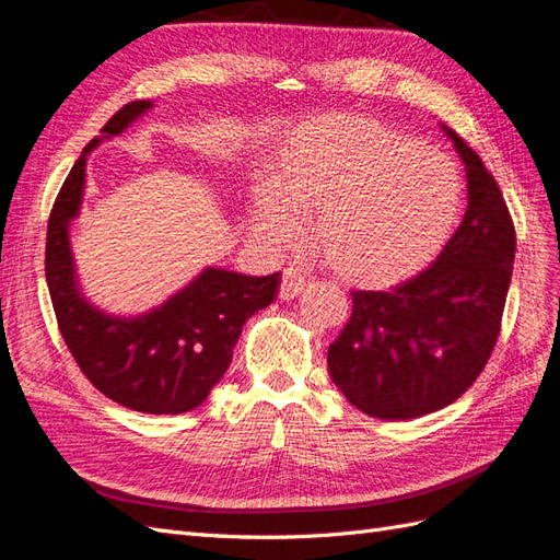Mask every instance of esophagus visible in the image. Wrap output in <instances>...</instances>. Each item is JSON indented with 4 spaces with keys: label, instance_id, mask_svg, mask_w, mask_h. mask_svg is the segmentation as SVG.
Returning a JSON list of instances; mask_svg holds the SVG:
<instances>
[{
    "label": "esophagus",
    "instance_id": "34e87169",
    "mask_svg": "<svg viewBox=\"0 0 560 560\" xmlns=\"http://www.w3.org/2000/svg\"><path fill=\"white\" fill-rule=\"evenodd\" d=\"M308 287V280L303 278L299 270L294 268H284L282 270V282H280V299L282 301H290L294 296H299L303 290Z\"/></svg>",
    "mask_w": 560,
    "mask_h": 560
}]
</instances>
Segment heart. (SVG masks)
<instances>
[{
	"label": "heart",
	"instance_id": "heart-1",
	"mask_svg": "<svg viewBox=\"0 0 560 560\" xmlns=\"http://www.w3.org/2000/svg\"><path fill=\"white\" fill-rule=\"evenodd\" d=\"M463 184L451 156L362 114H325L278 142L247 191L254 238L313 241L348 284L393 287L425 268L451 235Z\"/></svg>",
	"mask_w": 560,
	"mask_h": 560
}]
</instances>
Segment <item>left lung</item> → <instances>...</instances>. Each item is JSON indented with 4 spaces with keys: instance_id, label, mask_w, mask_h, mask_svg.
I'll return each mask as SVG.
<instances>
[{
    "instance_id": "left-lung-1",
    "label": "left lung",
    "mask_w": 560,
    "mask_h": 560,
    "mask_svg": "<svg viewBox=\"0 0 560 560\" xmlns=\"http://www.w3.org/2000/svg\"><path fill=\"white\" fill-rule=\"evenodd\" d=\"M467 175V212L436 261L389 292H352V315L329 346L334 385L371 418L409 420L453 404L498 341L516 233L495 177L442 124Z\"/></svg>"
}]
</instances>
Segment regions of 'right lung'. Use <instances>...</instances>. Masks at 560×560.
I'll return each instance as SVG.
<instances>
[{
    "mask_svg": "<svg viewBox=\"0 0 560 560\" xmlns=\"http://www.w3.org/2000/svg\"><path fill=\"white\" fill-rule=\"evenodd\" d=\"M151 107V100H138L118 109L67 175L48 219L46 282L65 343L100 393L132 411L177 416L200 406L222 381L245 322L273 303L280 273L257 278L208 266L138 315L107 313L83 294L70 229L81 212L89 154Z\"/></svg>",
    "mask_w": 560,
    "mask_h": 560,
    "instance_id": "1",
    "label": "right lung"
}]
</instances>
